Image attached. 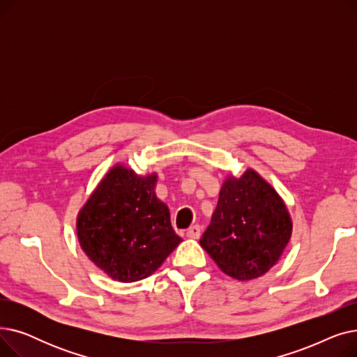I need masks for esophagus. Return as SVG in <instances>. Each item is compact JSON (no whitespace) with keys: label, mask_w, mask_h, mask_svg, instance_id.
I'll use <instances>...</instances> for the list:
<instances>
[{"label":"esophagus","mask_w":357,"mask_h":357,"mask_svg":"<svg viewBox=\"0 0 357 357\" xmlns=\"http://www.w3.org/2000/svg\"><path fill=\"white\" fill-rule=\"evenodd\" d=\"M199 236H201L199 226H192L188 229V231H186V237H190V238H199Z\"/></svg>","instance_id":"34e87169"}]
</instances>
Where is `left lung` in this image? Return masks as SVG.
Here are the masks:
<instances>
[{
    "mask_svg": "<svg viewBox=\"0 0 357 357\" xmlns=\"http://www.w3.org/2000/svg\"><path fill=\"white\" fill-rule=\"evenodd\" d=\"M292 234L284 199L253 169L224 181L211 224L199 245L217 266L237 280L265 275L282 256Z\"/></svg>",
    "mask_w": 357,
    "mask_h": 357,
    "instance_id": "1",
    "label": "left lung"
}]
</instances>
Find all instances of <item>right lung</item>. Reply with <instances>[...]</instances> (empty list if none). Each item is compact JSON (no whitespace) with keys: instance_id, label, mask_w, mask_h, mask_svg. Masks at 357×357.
Wrapping results in <instances>:
<instances>
[{"instance_id":"add662e5","label":"right lung","mask_w":357,"mask_h":357,"mask_svg":"<svg viewBox=\"0 0 357 357\" xmlns=\"http://www.w3.org/2000/svg\"><path fill=\"white\" fill-rule=\"evenodd\" d=\"M158 174L112 166L77 217L79 245L91 261L119 282L152 275L182 238L167 205L155 194Z\"/></svg>"}]
</instances>
